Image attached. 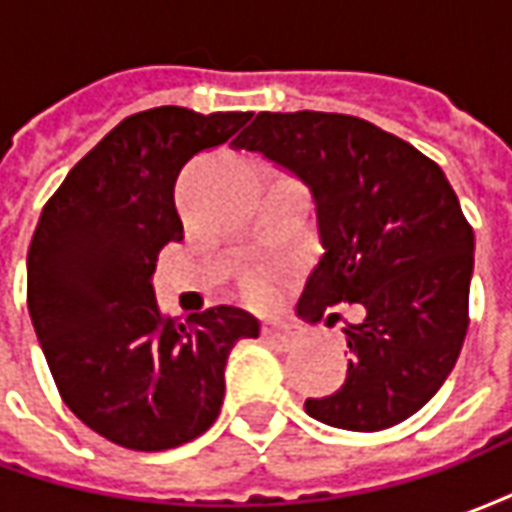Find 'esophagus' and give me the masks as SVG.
Listing matches in <instances>:
<instances>
[{"mask_svg": "<svg viewBox=\"0 0 512 512\" xmlns=\"http://www.w3.org/2000/svg\"><path fill=\"white\" fill-rule=\"evenodd\" d=\"M263 334L266 337H271V340H277V343L282 345H290V343H296V340H301V329L296 326V323H290V321H266L263 323Z\"/></svg>", "mask_w": 512, "mask_h": 512, "instance_id": "obj_1", "label": "esophagus"}]
</instances>
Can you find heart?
Instances as JSON below:
<instances>
[{
  "instance_id": "1",
  "label": "heart",
  "mask_w": 512,
  "mask_h": 512,
  "mask_svg": "<svg viewBox=\"0 0 512 512\" xmlns=\"http://www.w3.org/2000/svg\"><path fill=\"white\" fill-rule=\"evenodd\" d=\"M244 293H246V299L268 301L271 296H274V285H271V279H268L266 274L252 271V274H246L244 277Z\"/></svg>"
}]
</instances>
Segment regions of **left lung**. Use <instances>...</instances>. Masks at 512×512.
Instances as JSON below:
<instances>
[{
	"instance_id": "1",
	"label": "left lung",
	"mask_w": 512,
	"mask_h": 512,
	"mask_svg": "<svg viewBox=\"0 0 512 512\" xmlns=\"http://www.w3.org/2000/svg\"><path fill=\"white\" fill-rule=\"evenodd\" d=\"M233 145L310 189L323 255L296 312L315 323L332 304L365 307V321L343 329V386L304 411L359 433L417 414L450 376L469 326L474 233L450 180L414 145L351 115L260 112Z\"/></svg>"
}]
</instances>
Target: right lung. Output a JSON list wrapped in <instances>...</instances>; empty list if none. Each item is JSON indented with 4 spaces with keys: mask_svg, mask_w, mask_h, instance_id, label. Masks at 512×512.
Returning a JSON list of instances; mask_svg holds the SVG:
<instances>
[{
    "mask_svg": "<svg viewBox=\"0 0 512 512\" xmlns=\"http://www.w3.org/2000/svg\"><path fill=\"white\" fill-rule=\"evenodd\" d=\"M252 112L156 106L126 117L46 202L27 255V307L65 406L104 439L172 450L211 428L233 345L260 334L238 307L164 321L158 252L183 238L175 180Z\"/></svg>",
    "mask_w": 512,
    "mask_h": 512,
    "instance_id": "right-lung-1",
    "label": "right lung"
}]
</instances>
